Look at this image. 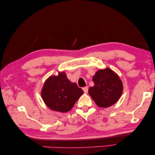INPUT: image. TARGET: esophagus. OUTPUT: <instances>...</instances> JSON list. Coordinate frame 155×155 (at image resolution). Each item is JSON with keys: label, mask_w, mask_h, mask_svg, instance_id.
<instances>
[{"label": "esophagus", "mask_w": 155, "mask_h": 155, "mask_svg": "<svg viewBox=\"0 0 155 155\" xmlns=\"http://www.w3.org/2000/svg\"><path fill=\"white\" fill-rule=\"evenodd\" d=\"M83 91H84V93H87L88 92V87H85L82 88Z\"/></svg>", "instance_id": "obj_1"}]
</instances>
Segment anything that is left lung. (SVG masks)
I'll use <instances>...</instances> for the list:
<instances>
[{
    "label": "left lung",
    "mask_w": 155,
    "mask_h": 155,
    "mask_svg": "<svg viewBox=\"0 0 155 155\" xmlns=\"http://www.w3.org/2000/svg\"><path fill=\"white\" fill-rule=\"evenodd\" d=\"M94 87L89 94L97 106L108 107L115 104L123 92V84L118 76L109 68L100 70L93 77Z\"/></svg>",
    "instance_id": "8db88e82"
}]
</instances>
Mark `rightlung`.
Here are the masks:
<instances>
[{
	"mask_svg": "<svg viewBox=\"0 0 155 155\" xmlns=\"http://www.w3.org/2000/svg\"><path fill=\"white\" fill-rule=\"evenodd\" d=\"M83 91L75 83L68 80L65 73L51 76L42 89L41 96L45 103L52 110L66 112L71 110Z\"/></svg>",
	"mask_w": 155,
	"mask_h": 155,
	"instance_id": "right-lung-1",
	"label": "right lung"
}]
</instances>
